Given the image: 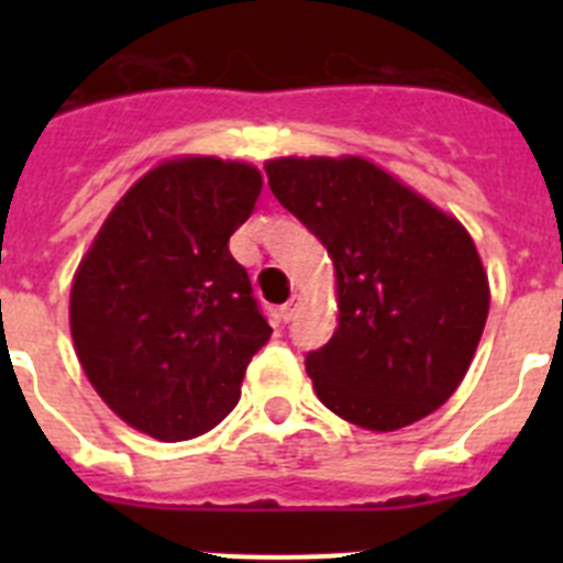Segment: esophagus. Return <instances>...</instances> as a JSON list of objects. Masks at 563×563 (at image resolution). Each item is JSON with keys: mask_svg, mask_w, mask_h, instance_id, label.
Listing matches in <instances>:
<instances>
[{"mask_svg": "<svg viewBox=\"0 0 563 563\" xmlns=\"http://www.w3.org/2000/svg\"><path fill=\"white\" fill-rule=\"evenodd\" d=\"M298 307H301V301H298L296 296H292L290 301H287V305H282V307H278V316H282V321H285V324H290L292 318H296Z\"/></svg>", "mask_w": 563, "mask_h": 563, "instance_id": "obj_1", "label": "esophagus"}]
</instances>
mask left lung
Returning a JSON list of instances; mask_svg holds the SVG:
<instances>
[{
	"label": "left lung",
	"instance_id": "8db88e82",
	"mask_svg": "<svg viewBox=\"0 0 563 563\" xmlns=\"http://www.w3.org/2000/svg\"><path fill=\"white\" fill-rule=\"evenodd\" d=\"M265 172L335 265L338 330L305 361L318 400L369 431L440 409L471 366L490 307L474 239L363 157H282Z\"/></svg>",
	"mask_w": 563,
	"mask_h": 563
}]
</instances>
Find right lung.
<instances>
[{"label":"right lung","instance_id":"right-lung-1","mask_svg":"<svg viewBox=\"0 0 563 563\" xmlns=\"http://www.w3.org/2000/svg\"><path fill=\"white\" fill-rule=\"evenodd\" d=\"M262 174L217 157L166 161L112 208L78 265L69 330L109 409L163 442L211 431L271 338L228 239Z\"/></svg>","mask_w":563,"mask_h":563}]
</instances>
